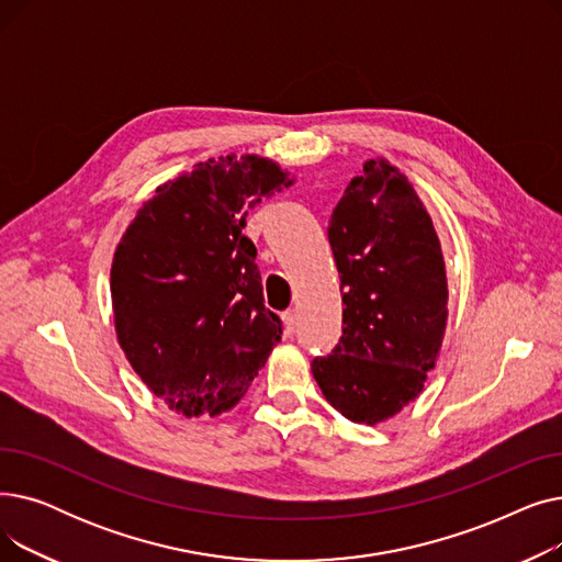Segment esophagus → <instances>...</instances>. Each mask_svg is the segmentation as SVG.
I'll list each match as a JSON object with an SVG mask.
<instances>
[{
	"label": "esophagus",
	"mask_w": 562,
	"mask_h": 562,
	"mask_svg": "<svg viewBox=\"0 0 562 562\" xmlns=\"http://www.w3.org/2000/svg\"><path fill=\"white\" fill-rule=\"evenodd\" d=\"M282 323H284V335L286 337H293L296 335V314H293L291 310L282 314Z\"/></svg>",
	"instance_id": "34e87169"
}]
</instances>
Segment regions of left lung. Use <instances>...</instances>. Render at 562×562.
<instances>
[{
  "label": "left lung",
  "instance_id": "obj_1",
  "mask_svg": "<svg viewBox=\"0 0 562 562\" xmlns=\"http://www.w3.org/2000/svg\"><path fill=\"white\" fill-rule=\"evenodd\" d=\"M328 239L341 282V337L312 360L323 396L358 424L394 417L424 390L447 328V271L407 177L367 161L337 202Z\"/></svg>",
  "mask_w": 562,
  "mask_h": 562
}]
</instances>
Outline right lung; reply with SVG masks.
Returning <instances> with one entry per match:
<instances>
[{
	"label": "right lung",
	"mask_w": 562,
	"mask_h": 562,
	"mask_svg": "<svg viewBox=\"0 0 562 562\" xmlns=\"http://www.w3.org/2000/svg\"><path fill=\"white\" fill-rule=\"evenodd\" d=\"M286 187V172L263 157L210 159L159 187L117 244V341L170 409L214 417L234 407L280 341L244 227Z\"/></svg>",
	"instance_id": "add662e5"
}]
</instances>
